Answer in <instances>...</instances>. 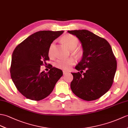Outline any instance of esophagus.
Returning a JSON list of instances; mask_svg holds the SVG:
<instances>
[{
	"label": "esophagus",
	"mask_w": 128,
	"mask_h": 128,
	"mask_svg": "<svg viewBox=\"0 0 128 128\" xmlns=\"http://www.w3.org/2000/svg\"><path fill=\"white\" fill-rule=\"evenodd\" d=\"M63 74H64V75H65V74H66L68 73V72H68V71H67L64 70V71H63Z\"/></svg>",
	"instance_id": "34e87169"
}]
</instances>
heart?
<instances>
[{"label":"heart","mask_w":128,"mask_h":128,"mask_svg":"<svg viewBox=\"0 0 128 128\" xmlns=\"http://www.w3.org/2000/svg\"><path fill=\"white\" fill-rule=\"evenodd\" d=\"M61 40L65 46L70 50H73L78 46V40L76 36L71 34L65 35L61 38ZM54 47V43H52L50 47L48 50V54L52 56L53 54L52 50ZM74 53L77 56H80L82 54V51L80 50H74ZM75 63V59L70 58L66 59H59L56 62L54 65L56 67L60 69L68 70Z\"/></svg>","instance_id":"1"}]
</instances>
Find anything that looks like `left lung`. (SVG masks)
<instances>
[{
  "label": "left lung",
  "mask_w": 128,
  "mask_h": 128,
  "mask_svg": "<svg viewBox=\"0 0 128 128\" xmlns=\"http://www.w3.org/2000/svg\"><path fill=\"white\" fill-rule=\"evenodd\" d=\"M78 38L83 49L81 60L71 73V90L86 101L99 99L110 89L117 69V62L110 44L105 38L86 30L68 31ZM84 70L86 72L83 74Z\"/></svg>",
  "instance_id": "left-lung-1"
}]
</instances>
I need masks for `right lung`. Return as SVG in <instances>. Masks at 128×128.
I'll return each mask as SVG.
<instances>
[{"instance_id":"1","label":"right lung","mask_w":128,"mask_h":128,"mask_svg":"<svg viewBox=\"0 0 128 128\" xmlns=\"http://www.w3.org/2000/svg\"><path fill=\"white\" fill-rule=\"evenodd\" d=\"M64 31L37 32L23 41L14 50L11 58L12 80L20 93L27 99L41 100L51 93L63 71L50 65V70L40 71L48 60L50 44Z\"/></svg>"}]
</instances>
